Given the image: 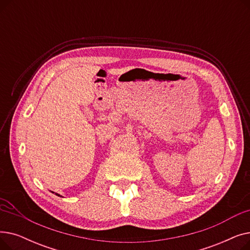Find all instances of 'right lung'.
I'll use <instances>...</instances> for the list:
<instances>
[{
	"label": "right lung",
	"instance_id": "right-lung-1",
	"mask_svg": "<svg viewBox=\"0 0 250 250\" xmlns=\"http://www.w3.org/2000/svg\"><path fill=\"white\" fill-rule=\"evenodd\" d=\"M58 195H59V194H58Z\"/></svg>",
	"mask_w": 250,
	"mask_h": 250
}]
</instances>
